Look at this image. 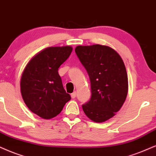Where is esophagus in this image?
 <instances>
[{
  "instance_id": "34e87169",
  "label": "esophagus",
  "mask_w": 156,
  "mask_h": 156,
  "mask_svg": "<svg viewBox=\"0 0 156 156\" xmlns=\"http://www.w3.org/2000/svg\"><path fill=\"white\" fill-rule=\"evenodd\" d=\"M71 97L73 98H75L76 97V91H74L73 93H72V94H71Z\"/></svg>"
}]
</instances>
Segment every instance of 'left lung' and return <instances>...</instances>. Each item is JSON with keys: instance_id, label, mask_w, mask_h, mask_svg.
<instances>
[{"instance_id": "1", "label": "left lung", "mask_w": 156, "mask_h": 156, "mask_svg": "<svg viewBox=\"0 0 156 156\" xmlns=\"http://www.w3.org/2000/svg\"><path fill=\"white\" fill-rule=\"evenodd\" d=\"M75 52L90 81L91 97L83 110L92 121L105 122L119 111L127 98L128 78L123 60L105 45L77 46Z\"/></svg>"}]
</instances>
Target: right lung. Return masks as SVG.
<instances>
[{
    "label": "right lung",
    "instance_id": "1",
    "mask_svg": "<svg viewBox=\"0 0 156 156\" xmlns=\"http://www.w3.org/2000/svg\"><path fill=\"white\" fill-rule=\"evenodd\" d=\"M72 47H47L33 57L21 78V93L31 112L43 119H52L70 101L58 74V68L69 58Z\"/></svg>",
    "mask_w": 156,
    "mask_h": 156
}]
</instances>
